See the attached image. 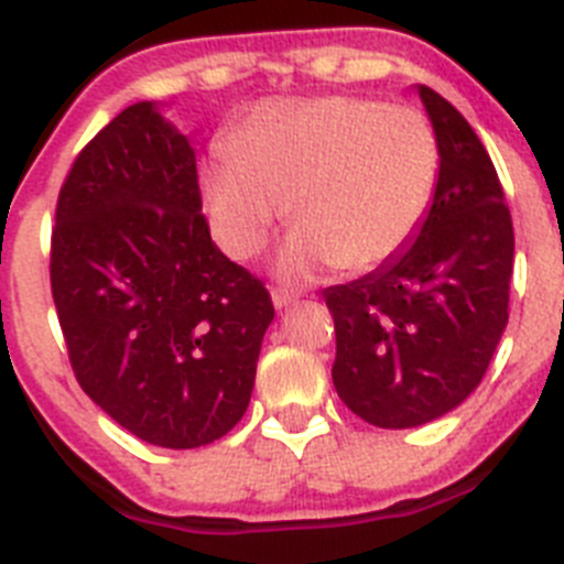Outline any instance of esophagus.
I'll use <instances>...</instances> for the list:
<instances>
[{"mask_svg": "<svg viewBox=\"0 0 564 564\" xmlns=\"http://www.w3.org/2000/svg\"><path fill=\"white\" fill-rule=\"evenodd\" d=\"M271 299H273V307H276V311H288V307L296 305V302H299V293L282 291V288H276V291L271 293Z\"/></svg>", "mask_w": 564, "mask_h": 564, "instance_id": "34e87169", "label": "esophagus"}]
</instances>
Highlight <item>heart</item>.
Wrapping results in <instances>:
<instances>
[{"label":"heart","mask_w":564,"mask_h":564,"mask_svg":"<svg viewBox=\"0 0 564 564\" xmlns=\"http://www.w3.org/2000/svg\"><path fill=\"white\" fill-rule=\"evenodd\" d=\"M441 147L415 107L333 96L273 104L214 147L200 200L231 259L265 248L285 212L299 223L276 271L305 279L327 265L367 271L403 251L435 197Z\"/></svg>","instance_id":"heart-1"}]
</instances>
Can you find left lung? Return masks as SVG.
Segmentation results:
<instances>
[{
	"label": "left lung",
	"instance_id": "obj_1",
	"mask_svg": "<svg viewBox=\"0 0 564 564\" xmlns=\"http://www.w3.org/2000/svg\"><path fill=\"white\" fill-rule=\"evenodd\" d=\"M441 147L435 197L417 237L367 276L333 285L336 392L381 430L460 406L508 325L514 226L497 169L468 121L417 84Z\"/></svg>",
	"mask_w": 564,
	"mask_h": 564
}]
</instances>
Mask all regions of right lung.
<instances>
[{"mask_svg":"<svg viewBox=\"0 0 564 564\" xmlns=\"http://www.w3.org/2000/svg\"><path fill=\"white\" fill-rule=\"evenodd\" d=\"M50 285L82 390L134 437L197 449L246 415L271 296L212 242L192 141L154 101L69 169Z\"/></svg>","mask_w":564,"mask_h":564,"instance_id":"1","label":"right lung"}]
</instances>
